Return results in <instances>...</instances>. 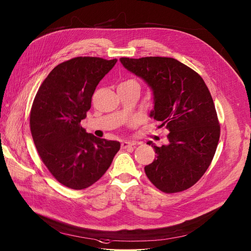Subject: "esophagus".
Wrapping results in <instances>:
<instances>
[{"label": "esophagus", "instance_id": "34e87169", "mask_svg": "<svg viewBox=\"0 0 251 251\" xmlns=\"http://www.w3.org/2000/svg\"><path fill=\"white\" fill-rule=\"evenodd\" d=\"M132 146H134V144L130 143V141H122V144H121L122 149H127V148L132 147Z\"/></svg>", "mask_w": 251, "mask_h": 251}]
</instances>
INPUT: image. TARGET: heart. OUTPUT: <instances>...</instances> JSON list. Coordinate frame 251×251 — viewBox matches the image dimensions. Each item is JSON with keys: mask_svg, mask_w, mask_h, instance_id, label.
<instances>
[{"mask_svg": "<svg viewBox=\"0 0 251 251\" xmlns=\"http://www.w3.org/2000/svg\"><path fill=\"white\" fill-rule=\"evenodd\" d=\"M132 82H134V81H132Z\"/></svg>", "mask_w": 251, "mask_h": 251, "instance_id": "heart-1", "label": "heart"}]
</instances>
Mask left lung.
<instances>
[{"instance_id": "8db88e82", "label": "left lung", "mask_w": 251, "mask_h": 251, "mask_svg": "<svg viewBox=\"0 0 251 251\" xmlns=\"http://www.w3.org/2000/svg\"><path fill=\"white\" fill-rule=\"evenodd\" d=\"M120 61L149 84L155 101L151 117L169 130V144L154 146L156 159L145 167L148 178L167 194L188 190L211 164L220 140L221 126L208 87L198 73L171 57Z\"/></svg>"}]
</instances>
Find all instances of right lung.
Masks as SVG:
<instances>
[{
  "instance_id": "obj_1",
  "label": "right lung",
  "mask_w": 251,
  "mask_h": 251,
  "mask_svg": "<svg viewBox=\"0 0 251 251\" xmlns=\"http://www.w3.org/2000/svg\"><path fill=\"white\" fill-rule=\"evenodd\" d=\"M117 59L79 56L59 63L43 81L29 115L38 154L53 177L73 190L99 180L111 166L120 143L86 132L81 121L96 86Z\"/></svg>"
}]
</instances>
